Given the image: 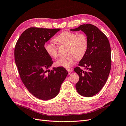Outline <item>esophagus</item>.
<instances>
[{
  "label": "esophagus",
  "mask_w": 126,
  "mask_h": 126,
  "mask_svg": "<svg viewBox=\"0 0 126 126\" xmlns=\"http://www.w3.org/2000/svg\"><path fill=\"white\" fill-rule=\"evenodd\" d=\"M67 70L68 71L69 74H70L71 72H72V70L71 69H70V68H68V69H67Z\"/></svg>",
  "instance_id": "34e87169"
}]
</instances>
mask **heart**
<instances>
[{
	"mask_svg": "<svg viewBox=\"0 0 126 126\" xmlns=\"http://www.w3.org/2000/svg\"><path fill=\"white\" fill-rule=\"evenodd\" d=\"M55 40L59 45L67 46L68 56L59 59L55 63L56 66L65 68H69L73 64L75 58L79 60L84 56L88 45L85 34H76L69 31L62 32L55 38ZM44 49L47 54L52 58H56L58 56V47L52 43H46Z\"/></svg>",
	"mask_w": 126,
	"mask_h": 126,
	"instance_id": "1",
	"label": "heart"
}]
</instances>
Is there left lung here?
Returning a JSON list of instances; mask_svg holds the SVG:
<instances>
[{
  "label": "left lung",
  "instance_id": "obj_1",
  "mask_svg": "<svg viewBox=\"0 0 126 126\" xmlns=\"http://www.w3.org/2000/svg\"><path fill=\"white\" fill-rule=\"evenodd\" d=\"M70 30H81L87 37V50L78 64L85 67L86 71H83L79 67H76L74 71L79 77V81L76 84L78 93L86 97H92L99 92L105 85L111 69L109 42L105 34L93 25H82Z\"/></svg>",
  "mask_w": 126,
  "mask_h": 126
}]
</instances>
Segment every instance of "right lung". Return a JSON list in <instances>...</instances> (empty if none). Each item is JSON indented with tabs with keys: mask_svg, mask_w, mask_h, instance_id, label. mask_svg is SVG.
<instances>
[{
	"mask_svg": "<svg viewBox=\"0 0 126 126\" xmlns=\"http://www.w3.org/2000/svg\"><path fill=\"white\" fill-rule=\"evenodd\" d=\"M60 30L29 28L22 33L15 48V63L21 80L39 99L55 98L68 74L63 67L47 70L53 62L45 50L44 45Z\"/></svg>",
	"mask_w": 126,
	"mask_h": 126,
	"instance_id": "1",
	"label": "right lung"
}]
</instances>
